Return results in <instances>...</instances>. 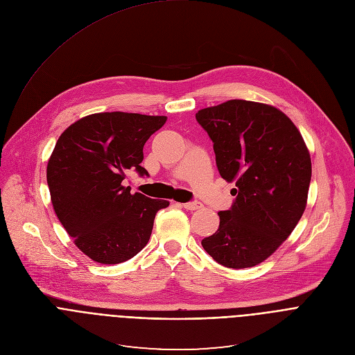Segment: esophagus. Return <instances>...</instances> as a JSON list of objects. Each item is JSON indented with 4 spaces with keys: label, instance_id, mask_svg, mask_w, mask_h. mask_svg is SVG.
Returning a JSON list of instances; mask_svg holds the SVG:
<instances>
[{
    "label": "esophagus",
    "instance_id": "1",
    "mask_svg": "<svg viewBox=\"0 0 355 355\" xmlns=\"http://www.w3.org/2000/svg\"><path fill=\"white\" fill-rule=\"evenodd\" d=\"M182 207H184L185 209L194 211V209H198V208H201V207H202V204H201L200 201H190V202H185V204H182Z\"/></svg>",
    "mask_w": 355,
    "mask_h": 355
}]
</instances>
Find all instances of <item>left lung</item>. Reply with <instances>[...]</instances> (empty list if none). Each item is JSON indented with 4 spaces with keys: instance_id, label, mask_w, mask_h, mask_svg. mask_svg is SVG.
Returning a JSON list of instances; mask_svg holds the SVG:
<instances>
[{
    "instance_id": "left-lung-1",
    "label": "left lung",
    "mask_w": 355,
    "mask_h": 355,
    "mask_svg": "<svg viewBox=\"0 0 355 355\" xmlns=\"http://www.w3.org/2000/svg\"><path fill=\"white\" fill-rule=\"evenodd\" d=\"M216 153L220 175L235 181L230 209L201 241L227 268L263 263L300 221L311 181V158L290 118L275 107L230 100L196 114Z\"/></svg>"
}]
</instances>
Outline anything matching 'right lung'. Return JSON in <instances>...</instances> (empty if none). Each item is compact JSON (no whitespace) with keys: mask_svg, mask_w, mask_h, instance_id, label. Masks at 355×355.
I'll return each mask as SVG.
<instances>
[{"mask_svg":"<svg viewBox=\"0 0 355 355\" xmlns=\"http://www.w3.org/2000/svg\"><path fill=\"white\" fill-rule=\"evenodd\" d=\"M167 121L164 115L100 112L71 124L46 165L55 214L76 245L101 264H120L143 250L155 214L168 207L124 187L125 173L141 167L144 144Z\"/></svg>","mask_w":355,"mask_h":355,"instance_id":"right-lung-1","label":"right lung"}]
</instances>
